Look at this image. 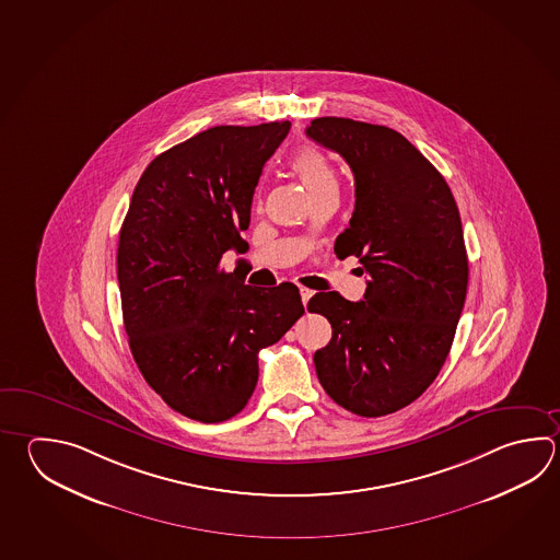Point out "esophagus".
<instances>
[{
	"mask_svg": "<svg viewBox=\"0 0 560 560\" xmlns=\"http://www.w3.org/2000/svg\"><path fill=\"white\" fill-rule=\"evenodd\" d=\"M299 293H301V301H303V305H306V303H308V299L313 296V291H311V289H306V287H301V289H299Z\"/></svg>",
	"mask_w": 560,
	"mask_h": 560,
	"instance_id": "obj_1",
	"label": "esophagus"
}]
</instances>
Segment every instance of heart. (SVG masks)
<instances>
[{"instance_id": "obj_1", "label": "heart", "mask_w": 560, "mask_h": 560, "mask_svg": "<svg viewBox=\"0 0 560 560\" xmlns=\"http://www.w3.org/2000/svg\"><path fill=\"white\" fill-rule=\"evenodd\" d=\"M289 168L301 179L313 201L328 194H337V174L318 148H296L289 159Z\"/></svg>"}]
</instances>
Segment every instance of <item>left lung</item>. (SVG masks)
Segmentation results:
<instances>
[{"label": "left lung", "mask_w": 560, "mask_h": 560, "mask_svg": "<svg viewBox=\"0 0 560 560\" xmlns=\"http://www.w3.org/2000/svg\"><path fill=\"white\" fill-rule=\"evenodd\" d=\"M306 137L338 152L354 174V211L335 254L357 255L369 273L359 303L337 291L308 301L332 327L315 352L318 382L362 418L398 412L440 374L464 311L469 267L459 210L432 162L392 128L323 117Z\"/></svg>", "instance_id": "left-lung-1"}]
</instances>
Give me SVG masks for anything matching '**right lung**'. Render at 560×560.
<instances>
[{
  "instance_id": "right-lung-1",
  "label": "right lung",
  "mask_w": 560,
  "mask_h": 560,
  "mask_svg": "<svg viewBox=\"0 0 560 560\" xmlns=\"http://www.w3.org/2000/svg\"><path fill=\"white\" fill-rule=\"evenodd\" d=\"M291 128L213 127L152 160L118 235L122 318L137 366L172 410L203 423L242 412L257 354L303 317L299 289L245 285L220 269L249 249L254 191Z\"/></svg>"
}]
</instances>
